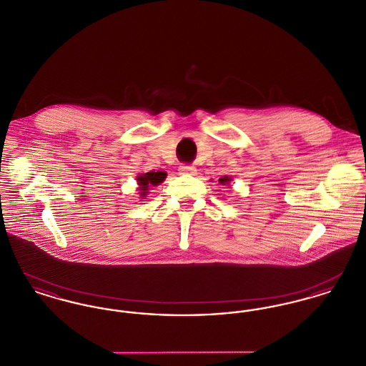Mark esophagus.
I'll use <instances>...</instances> for the list:
<instances>
[{
  "label": "esophagus",
  "mask_w": 366,
  "mask_h": 366,
  "mask_svg": "<svg viewBox=\"0 0 366 366\" xmlns=\"http://www.w3.org/2000/svg\"><path fill=\"white\" fill-rule=\"evenodd\" d=\"M178 172L179 174H194L196 173V169L193 166H188V164H181L178 167Z\"/></svg>",
  "instance_id": "1"
}]
</instances>
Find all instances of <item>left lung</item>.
<instances>
[{"label": "left lung", "instance_id": "left-lung-1", "mask_svg": "<svg viewBox=\"0 0 366 366\" xmlns=\"http://www.w3.org/2000/svg\"><path fill=\"white\" fill-rule=\"evenodd\" d=\"M232 181V178L230 177H227V175H225V177H221L219 179H218V182L219 184H222V185H227V184H229Z\"/></svg>", "mask_w": 366, "mask_h": 366}]
</instances>
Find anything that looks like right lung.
Wrapping results in <instances>:
<instances>
[{
    "label": "right lung",
    "instance_id": "1",
    "mask_svg": "<svg viewBox=\"0 0 366 366\" xmlns=\"http://www.w3.org/2000/svg\"><path fill=\"white\" fill-rule=\"evenodd\" d=\"M166 173L164 172H148V173H142L137 175V184H139V199H145L147 194L149 193V189L152 187L160 185L164 179H166Z\"/></svg>",
    "mask_w": 366,
    "mask_h": 366
}]
</instances>
